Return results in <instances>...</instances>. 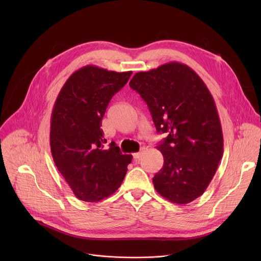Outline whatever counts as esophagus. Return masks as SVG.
I'll return each instance as SVG.
<instances>
[{"label": "esophagus", "mask_w": 261, "mask_h": 261, "mask_svg": "<svg viewBox=\"0 0 261 261\" xmlns=\"http://www.w3.org/2000/svg\"><path fill=\"white\" fill-rule=\"evenodd\" d=\"M144 150H145V148L142 147L138 153H134V154H133V158H134V159H139V158H141L142 155H143V153H144Z\"/></svg>", "instance_id": "esophagus-1"}]
</instances>
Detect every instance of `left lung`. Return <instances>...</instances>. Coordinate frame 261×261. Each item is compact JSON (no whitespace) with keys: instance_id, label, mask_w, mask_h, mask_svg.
I'll return each mask as SVG.
<instances>
[{"instance_id":"left-lung-1","label":"left lung","mask_w":261,"mask_h":261,"mask_svg":"<svg viewBox=\"0 0 261 261\" xmlns=\"http://www.w3.org/2000/svg\"><path fill=\"white\" fill-rule=\"evenodd\" d=\"M129 86L147 104L157 132L167 133L156 147L164 158L153 178L156 191L186 204L203 194L223 155V134L212 94L189 66L169 62L138 72Z\"/></svg>"}]
</instances>
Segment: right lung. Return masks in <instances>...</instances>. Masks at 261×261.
Returning <instances> with one entry per match:
<instances>
[{"mask_svg": "<svg viewBox=\"0 0 261 261\" xmlns=\"http://www.w3.org/2000/svg\"><path fill=\"white\" fill-rule=\"evenodd\" d=\"M132 71H108L88 65L71 74L50 118V151L56 166L79 199L100 201L121 186L132 155L111 141L104 145L102 119L113 96Z\"/></svg>", "mask_w": 261, "mask_h": 261, "instance_id": "obj_1", "label": "right lung"}]
</instances>
